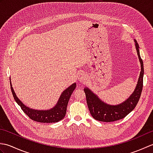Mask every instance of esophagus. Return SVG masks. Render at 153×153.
<instances>
[{
  "instance_id": "esophagus-1",
  "label": "esophagus",
  "mask_w": 153,
  "mask_h": 153,
  "mask_svg": "<svg viewBox=\"0 0 153 153\" xmlns=\"http://www.w3.org/2000/svg\"><path fill=\"white\" fill-rule=\"evenodd\" d=\"M85 77H84V76H83V75H82V76H80L79 77V81H81V82H83V81L85 80Z\"/></svg>"
}]
</instances>
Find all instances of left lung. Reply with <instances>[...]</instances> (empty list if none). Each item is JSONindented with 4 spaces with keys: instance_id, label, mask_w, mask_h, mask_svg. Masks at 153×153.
<instances>
[{
    "instance_id": "left-lung-1",
    "label": "left lung",
    "mask_w": 153,
    "mask_h": 153,
    "mask_svg": "<svg viewBox=\"0 0 153 153\" xmlns=\"http://www.w3.org/2000/svg\"><path fill=\"white\" fill-rule=\"evenodd\" d=\"M135 42L139 60L141 63V71L136 88L129 99L120 105L116 106L109 105L101 101L98 97L93 93L91 91H90L88 88L84 89L89 112L93 118L96 120L104 122H111L121 120L125 118L129 112H131L135 108L139 102L141 97L143 85L144 68L143 62L139 54V45L135 40Z\"/></svg>"
}]
</instances>
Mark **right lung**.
<instances>
[{
    "instance_id": "1",
    "label": "right lung",
    "mask_w": 153,
    "mask_h": 153,
    "mask_svg": "<svg viewBox=\"0 0 153 153\" xmlns=\"http://www.w3.org/2000/svg\"><path fill=\"white\" fill-rule=\"evenodd\" d=\"M76 84L74 83L65 90L62 93L59 100L54 108L48 110H37L25 106L16 97L12 85H10L11 91L14 100L18 103V105L21 107L24 112L26 114V115H27L29 118L32 120L41 123H55L59 122L60 120L64 118L66 113L68 101H69L71 93L76 89Z\"/></svg>"
}]
</instances>
